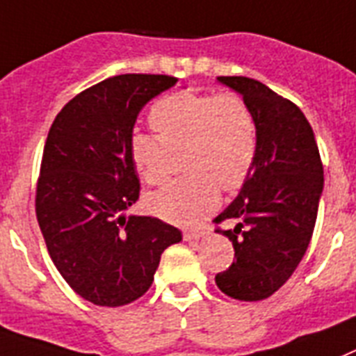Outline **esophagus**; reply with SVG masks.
I'll return each mask as SVG.
<instances>
[{"label":"esophagus","instance_id":"34e87169","mask_svg":"<svg viewBox=\"0 0 356 356\" xmlns=\"http://www.w3.org/2000/svg\"><path fill=\"white\" fill-rule=\"evenodd\" d=\"M204 234H207V230H204V228H193V230H184L183 238L186 239V241H193V239L203 238Z\"/></svg>","mask_w":356,"mask_h":356}]
</instances>
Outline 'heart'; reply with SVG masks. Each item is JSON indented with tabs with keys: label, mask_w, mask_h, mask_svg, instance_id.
<instances>
[{
	"label": "heart",
	"mask_w": 356,
	"mask_h": 356,
	"mask_svg": "<svg viewBox=\"0 0 356 356\" xmlns=\"http://www.w3.org/2000/svg\"><path fill=\"white\" fill-rule=\"evenodd\" d=\"M148 122L155 135L137 131L129 138V159L140 177L163 183L172 152L181 148L183 168L190 170L148 197L149 210L170 223H197L218 207L219 184L238 190L252 172L258 128L239 95L172 93L153 104Z\"/></svg>",
	"instance_id": "1"
}]
</instances>
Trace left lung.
<instances>
[{"label":"left lung","instance_id":"obj_1","mask_svg":"<svg viewBox=\"0 0 356 356\" xmlns=\"http://www.w3.org/2000/svg\"><path fill=\"white\" fill-rule=\"evenodd\" d=\"M238 91L258 128V155L241 192L213 219L234 245L232 265L216 274L227 296L268 298L291 278L313 236L323 190V166L307 118L287 98L247 76H219Z\"/></svg>","mask_w":356,"mask_h":356}]
</instances>
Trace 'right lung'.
Here are the masks:
<instances>
[{
	"label": "right lung",
	"instance_id": "1",
	"mask_svg": "<svg viewBox=\"0 0 356 356\" xmlns=\"http://www.w3.org/2000/svg\"><path fill=\"white\" fill-rule=\"evenodd\" d=\"M177 83L118 74L69 100L54 118L36 184V218L58 273L83 300L120 307L152 287L161 254L181 230L124 216L140 193L129 138L143 106Z\"/></svg>",
	"mask_w": 356,
	"mask_h": 356
}]
</instances>
